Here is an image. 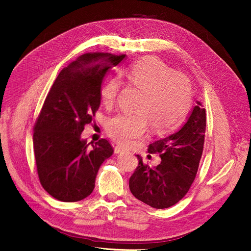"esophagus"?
I'll return each instance as SVG.
<instances>
[{
	"label": "esophagus",
	"instance_id": "obj_1",
	"mask_svg": "<svg viewBox=\"0 0 251 251\" xmlns=\"http://www.w3.org/2000/svg\"><path fill=\"white\" fill-rule=\"evenodd\" d=\"M114 151H115V153H121V152L126 151V150H125L124 148L120 147V146H116L115 149H114Z\"/></svg>",
	"mask_w": 251,
	"mask_h": 251
}]
</instances>
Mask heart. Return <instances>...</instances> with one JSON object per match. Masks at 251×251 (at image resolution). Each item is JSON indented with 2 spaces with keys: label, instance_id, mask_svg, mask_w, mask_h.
Returning <instances> with one entry per match:
<instances>
[{
  "label": "heart",
  "instance_id": "1",
  "mask_svg": "<svg viewBox=\"0 0 251 251\" xmlns=\"http://www.w3.org/2000/svg\"><path fill=\"white\" fill-rule=\"evenodd\" d=\"M127 81L139 90L134 114H120L109 119L108 134L122 146L128 147L148 132L151 124L155 131H166L181 122L191 102L188 79L174 72L156 58L142 59L125 72ZM122 80L113 76L100 87V100L104 107L112 108L120 94Z\"/></svg>",
  "mask_w": 251,
  "mask_h": 251
}]
</instances>
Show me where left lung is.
Listing matches in <instances>:
<instances>
[{"mask_svg": "<svg viewBox=\"0 0 251 251\" xmlns=\"http://www.w3.org/2000/svg\"><path fill=\"white\" fill-rule=\"evenodd\" d=\"M205 109L195 100L180 129L150 144L149 152H159L161 164L150 168L139 164L129 179V188L137 200L154 208L174 205L185 195L195 179L203 151Z\"/></svg>", "mask_w": 251, "mask_h": 251, "instance_id": "1", "label": "left lung"}]
</instances>
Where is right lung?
<instances>
[{"label": "right lung", "mask_w": 251, "mask_h": 251, "mask_svg": "<svg viewBox=\"0 0 251 251\" xmlns=\"http://www.w3.org/2000/svg\"><path fill=\"white\" fill-rule=\"evenodd\" d=\"M125 57L109 52L80 56L60 72L45 100L34 126V154L39 181L58 201L87 197L100 165L114 152L107 139L89 149L81 133L100 108L105 75Z\"/></svg>", "instance_id": "1"}]
</instances>
